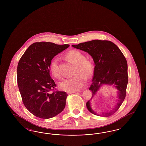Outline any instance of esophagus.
Here are the masks:
<instances>
[{"mask_svg": "<svg viewBox=\"0 0 146 146\" xmlns=\"http://www.w3.org/2000/svg\"><path fill=\"white\" fill-rule=\"evenodd\" d=\"M75 92H68V93L69 94H72V93H74Z\"/></svg>", "mask_w": 146, "mask_h": 146, "instance_id": "obj_1", "label": "esophagus"}]
</instances>
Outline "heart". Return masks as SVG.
Instances as JSON below:
<instances>
[{
	"instance_id": "b5f03b06",
	"label": "heart",
	"mask_w": 146,
	"mask_h": 146,
	"mask_svg": "<svg viewBox=\"0 0 146 146\" xmlns=\"http://www.w3.org/2000/svg\"><path fill=\"white\" fill-rule=\"evenodd\" d=\"M67 59L76 65L74 76L65 79L59 84V87L62 90L71 92L79 90L86 82L87 78L93 75L94 67L91 61L86 59L84 54L79 51L72 50L65 56ZM50 71L53 76L60 77L58 68V60L54 58L50 63ZM86 75L85 76V75Z\"/></svg>"
}]
</instances>
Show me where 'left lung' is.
Instances as JSON below:
<instances>
[{"instance_id": "obj_1", "label": "left lung", "mask_w": 146, "mask_h": 146, "mask_svg": "<svg viewBox=\"0 0 146 146\" xmlns=\"http://www.w3.org/2000/svg\"><path fill=\"white\" fill-rule=\"evenodd\" d=\"M72 46L88 52L95 64L93 83L89 89L92 92V97L86 103L87 109L94 115L102 117L114 114L124 101L128 84L127 63L123 53L109 40H92ZM104 85H111L117 90L119 100L112 111L100 114L92 109L90 101L99 89Z\"/></svg>"}]
</instances>
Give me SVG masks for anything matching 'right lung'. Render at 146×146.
Returning <instances> with one entry per match:
<instances>
[{"instance_id": "right-lung-1", "label": "right lung", "mask_w": 146, "mask_h": 146, "mask_svg": "<svg viewBox=\"0 0 146 146\" xmlns=\"http://www.w3.org/2000/svg\"><path fill=\"white\" fill-rule=\"evenodd\" d=\"M70 45L41 42L31 44L18 62L17 81L22 102L37 117L52 118L66 105L67 94L54 90L56 84L50 75L53 58Z\"/></svg>"}]
</instances>
